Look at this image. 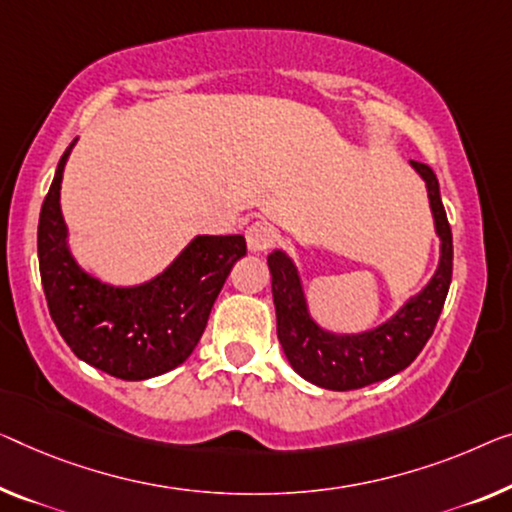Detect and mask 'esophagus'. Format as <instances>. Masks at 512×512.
I'll use <instances>...</instances> for the list:
<instances>
[{
    "instance_id": "1",
    "label": "esophagus",
    "mask_w": 512,
    "mask_h": 512,
    "mask_svg": "<svg viewBox=\"0 0 512 512\" xmlns=\"http://www.w3.org/2000/svg\"><path fill=\"white\" fill-rule=\"evenodd\" d=\"M273 241H276V230L266 220H255V223L248 225L246 243L250 253H264L273 246Z\"/></svg>"
}]
</instances>
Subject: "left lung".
<instances>
[{"mask_svg":"<svg viewBox=\"0 0 512 512\" xmlns=\"http://www.w3.org/2000/svg\"><path fill=\"white\" fill-rule=\"evenodd\" d=\"M414 170L427 183V197L434 216V227L441 239L439 269L421 294L402 305L398 315L377 329L356 335H335L324 331L310 317L301 278L282 250L269 255L271 292L276 303L278 340L287 361L303 379L329 388L354 391L375 381L398 375L421 354L425 342L437 326L453 278V234L448 225L439 181L432 167L411 160Z\"/></svg>","mask_w":512,"mask_h":512,"instance_id":"left-lung-1","label":"left lung"}]
</instances>
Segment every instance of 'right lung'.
<instances>
[{
    "instance_id": "1",
    "label": "right lung",
    "mask_w": 512,
    "mask_h": 512,
    "mask_svg": "<svg viewBox=\"0 0 512 512\" xmlns=\"http://www.w3.org/2000/svg\"><path fill=\"white\" fill-rule=\"evenodd\" d=\"M61 156L38 218V266L52 322L73 354L126 381L158 377L193 354L246 239L195 236L160 273L137 287H112L75 264L59 207Z\"/></svg>"
}]
</instances>
